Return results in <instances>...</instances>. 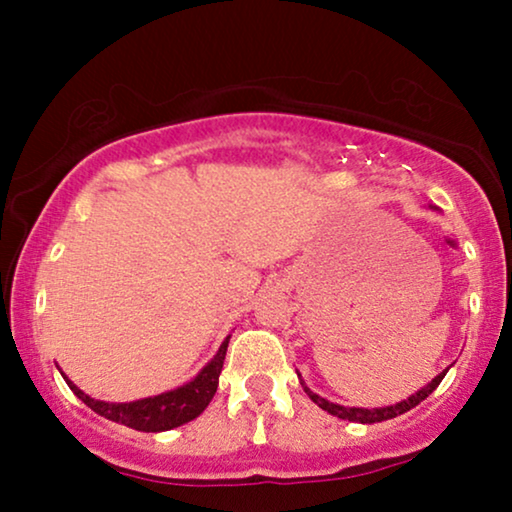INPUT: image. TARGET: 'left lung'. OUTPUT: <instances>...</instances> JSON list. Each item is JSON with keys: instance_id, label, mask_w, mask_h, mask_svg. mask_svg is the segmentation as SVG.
Returning <instances> with one entry per match:
<instances>
[{"instance_id": "left-lung-1", "label": "left lung", "mask_w": 512, "mask_h": 512, "mask_svg": "<svg viewBox=\"0 0 512 512\" xmlns=\"http://www.w3.org/2000/svg\"><path fill=\"white\" fill-rule=\"evenodd\" d=\"M445 373H447V370H443V373L433 377V380H431L429 384H426V387H424L422 391H417V394L410 396L408 401H401V403H396V405H389V408H373V410H368V408H345V405H335V403H331V401H326V398L312 394V391L307 389V387H303V389L307 391V396H310L312 401L317 403L321 410L331 412V415H335V417L349 419V422H359V424H375V422H384V419H394V417H398V415H403V412H408L410 408H415V405L422 403L424 398L429 396V394H433L438 384L443 382Z\"/></svg>"}]
</instances>
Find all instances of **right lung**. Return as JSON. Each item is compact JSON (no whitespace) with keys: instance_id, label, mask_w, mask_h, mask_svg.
Masks as SVG:
<instances>
[{"instance_id":"obj_1","label":"right lung","mask_w":512,"mask_h":512,"mask_svg":"<svg viewBox=\"0 0 512 512\" xmlns=\"http://www.w3.org/2000/svg\"><path fill=\"white\" fill-rule=\"evenodd\" d=\"M226 349H228V338L223 340L219 354L214 356L212 363H207V366L202 368V373L195 377L193 382H188L184 387L174 391H167V394L144 398V401H135V403L95 401V398L83 394L79 387H74L67 377L65 380L69 384V389H72L90 410H95L97 415L111 419V422L125 424L130 426V429L146 431V433L170 431L174 426L191 422V419L198 417L200 412L207 408L209 401H212L216 394V387H219V375L223 368V359H226Z\"/></svg>"}]
</instances>
